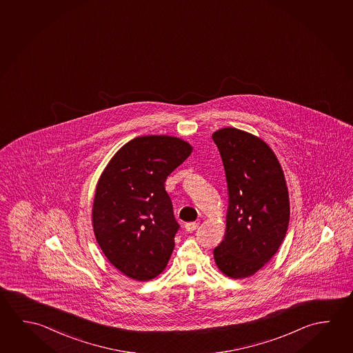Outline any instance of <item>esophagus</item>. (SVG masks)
Instances as JSON below:
<instances>
[{"label":"esophagus","mask_w":353,"mask_h":353,"mask_svg":"<svg viewBox=\"0 0 353 353\" xmlns=\"http://www.w3.org/2000/svg\"><path fill=\"white\" fill-rule=\"evenodd\" d=\"M198 226H199V221H193V223H187L185 228L187 232H194Z\"/></svg>","instance_id":"obj_1"}]
</instances>
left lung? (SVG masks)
Returning <instances> with one entry per match:
<instances>
[{"instance_id": "obj_1", "label": "left lung", "mask_w": 353, "mask_h": 353, "mask_svg": "<svg viewBox=\"0 0 353 353\" xmlns=\"http://www.w3.org/2000/svg\"><path fill=\"white\" fill-rule=\"evenodd\" d=\"M212 138L219 149L229 193L225 236L214 249V260L228 277H250L277 252L288 229L283 170L271 148L252 134L223 128Z\"/></svg>"}]
</instances>
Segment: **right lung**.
I'll list each match as a JSON object with an SVG mask.
<instances>
[{
	"label": "right lung",
	"mask_w": 353,
	"mask_h": 353,
	"mask_svg": "<svg viewBox=\"0 0 353 353\" xmlns=\"http://www.w3.org/2000/svg\"><path fill=\"white\" fill-rule=\"evenodd\" d=\"M192 150L176 137H138L117 151L101 174L93 232L104 256L127 277L150 281L168 266L179 225L165 182Z\"/></svg>",
	"instance_id": "add662e5"
}]
</instances>
